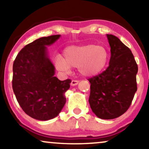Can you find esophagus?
Returning <instances> with one entry per match:
<instances>
[{
	"label": "esophagus",
	"mask_w": 149,
	"mask_h": 149,
	"mask_svg": "<svg viewBox=\"0 0 149 149\" xmlns=\"http://www.w3.org/2000/svg\"><path fill=\"white\" fill-rule=\"evenodd\" d=\"M79 83V81H77V80H72V81H71L70 85H71V86H75V85H78Z\"/></svg>",
	"instance_id": "obj_1"
}]
</instances>
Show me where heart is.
Returning a JSON list of instances; mask_svg holds the SVG:
<instances>
[{
  "instance_id": "b5f03b06",
  "label": "heart",
  "mask_w": 149,
  "mask_h": 149,
  "mask_svg": "<svg viewBox=\"0 0 149 149\" xmlns=\"http://www.w3.org/2000/svg\"><path fill=\"white\" fill-rule=\"evenodd\" d=\"M64 58L58 56L56 66L61 72H69L77 68L83 76L93 77L101 72L108 61V52L103 46L93 44L71 46L64 52Z\"/></svg>"
}]
</instances>
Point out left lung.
<instances>
[{
    "label": "left lung",
    "mask_w": 149,
    "mask_h": 149,
    "mask_svg": "<svg viewBox=\"0 0 149 149\" xmlns=\"http://www.w3.org/2000/svg\"><path fill=\"white\" fill-rule=\"evenodd\" d=\"M111 56L107 70L89 79V102L93 113L113 119L125 113L137 91L138 65L131 50L117 36L107 34Z\"/></svg>",
    "instance_id": "obj_1"
}]
</instances>
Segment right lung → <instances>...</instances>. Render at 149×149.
<instances>
[{"mask_svg":"<svg viewBox=\"0 0 149 149\" xmlns=\"http://www.w3.org/2000/svg\"><path fill=\"white\" fill-rule=\"evenodd\" d=\"M60 34L38 38L19 52L13 65L12 87L22 110L33 119L47 121L57 117L66 103L64 93L70 79L54 77L55 67L47 48Z\"/></svg>","mask_w":149,"mask_h":149,"instance_id":"add662e5","label":"right lung"}]
</instances>
